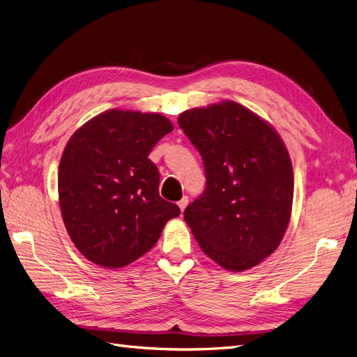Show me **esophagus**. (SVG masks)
<instances>
[{
	"mask_svg": "<svg viewBox=\"0 0 357 357\" xmlns=\"http://www.w3.org/2000/svg\"><path fill=\"white\" fill-rule=\"evenodd\" d=\"M188 202H189V198H188V197H183V198H181V199L177 202L181 211H185V208L188 207Z\"/></svg>",
	"mask_w": 357,
	"mask_h": 357,
	"instance_id": "obj_1",
	"label": "esophagus"
}]
</instances>
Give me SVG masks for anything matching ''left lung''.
<instances>
[{
  "label": "left lung",
  "instance_id": "8db88e82",
  "mask_svg": "<svg viewBox=\"0 0 357 357\" xmlns=\"http://www.w3.org/2000/svg\"><path fill=\"white\" fill-rule=\"evenodd\" d=\"M199 152L205 189L185 220L215 264L244 271L278 247L294 201V168L283 139L261 117L234 101L178 116Z\"/></svg>",
  "mask_w": 357,
  "mask_h": 357
}]
</instances>
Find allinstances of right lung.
Listing matches in <instances>:
<instances>
[{"instance_id":"add662e5","label":"right lung","mask_w":357,"mask_h":357,"mask_svg":"<svg viewBox=\"0 0 357 357\" xmlns=\"http://www.w3.org/2000/svg\"><path fill=\"white\" fill-rule=\"evenodd\" d=\"M171 131L160 114L109 110L70 138L59 164V205L70 238L91 262L129 265L180 214L160 198L159 171L149 159Z\"/></svg>"}]
</instances>
